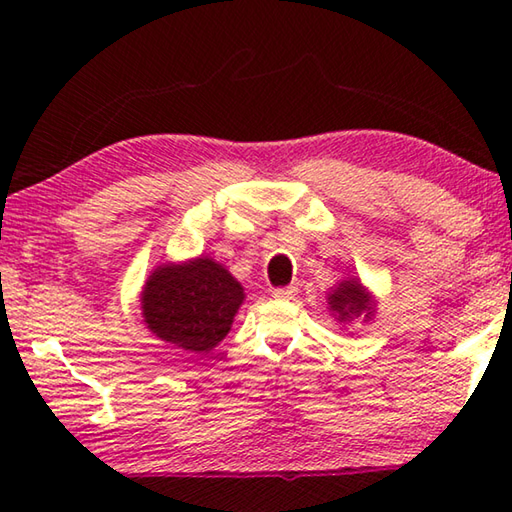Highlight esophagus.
<instances>
[{
    "label": "esophagus",
    "mask_w": 512,
    "mask_h": 512,
    "mask_svg": "<svg viewBox=\"0 0 512 512\" xmlns=\"http://www.w3.org/2000/svg\"><path fill=\"white\" fill-rule=\"evenodd\" d=\"M296 293H298L296 287H282V289L273 291V298L275 300H293L296 298Z\"/></svg>",
    "instance_id": "1"
}]
</instances>
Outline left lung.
<instances>
[{
	"label": "left lung",
	"mask_w": 512,
	"mask_h": 512,
	"mask_svg": "<svg viewBox=\"0 0 512 512\" xmlns=\"http://www.w3.org/2000/svg\"><path fill=\"white\" fill-rule=\"evenodd\" d=\"M327 309L339 325H348L352 320L363 318V323L375 318L377 300L368 287H363L359 277H343L327 291Z\"/></svg>",
	"instance_id": "obj_1"
}]
</instances>
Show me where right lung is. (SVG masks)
Here are the masks:
<instances>
[{"mask_svg":"<svg viewBox=\"0 0 512 512\" xmlns=\"http://www.w3.org/2000/svg\"><path fill=\"white\" fill-rule=\"evenodd\" d=\"M244 300L237 277L207 255L155 266L140 293L146 329L194 354H207L228 336Z\"/></svg>","mask_w":512,"mask_h":512,"instance_id":"obj_1","label":"right lung"}]
</instances>
